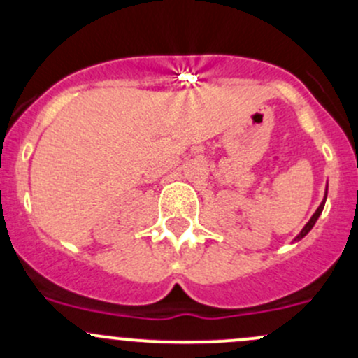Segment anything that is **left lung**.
<instances>
[{"label": "left lung", "instance_id": "obj_1", "mask_svg": "<svg viewBox=\"0 0 358 358\" xmlns=\"http://www.w3.org/2000/svg\"><path fill=\"white\" fill-rule=\"evenodd\" d=\"M326 199H327V187H326V194H324V199H322V202H320V204H319V208H317V211L313 213V215H312V218L308 220V223H306V225L303 227V229H301V232H299L298 236L294 237V243H296V241H301L303 237H305L306 234H308L310 230L313 229V225H315V223H317V220H319V216L322 215V209H324V204H326Z\"/></svg>", "mask_w": 358, "mask_h": 358}]
</instances>
